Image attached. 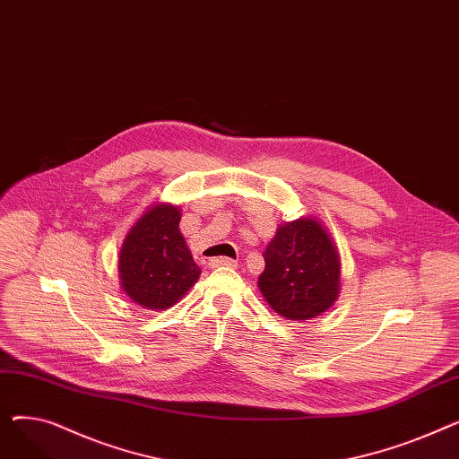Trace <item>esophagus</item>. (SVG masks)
Listing matches in <instances>:
<instances>
[{
    "mask_svg": "<svg viewBox=\"0 0 459 459\" xmlns=\"http://www.w3.org/2000/svg\"><path fill=\"white\" fill-rule=\"evenodd\" d=\"M210 268H234L236 266V260L234 258H229V256H215V258H210L208 262Z\"/></svg>",
    "mask_w": 459,
    "mask_h": 459,
    "instance_id": "obj_1",
    "label": "esophagus"
}]
</instances>
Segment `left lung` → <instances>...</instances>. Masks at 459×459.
<instances>
[{
  "label": "left lung",
  "instance_id": "1",
  "mask_svg": "<svg viewBox=\"0 0 459 459\" xmlns=\"http://www.w3.org/2000/svg\"><path fill=\"white\" fill-rule=\"evenodd\" d=\"M258 288L286 320L320 316L339 298L341 258L331 234L315 217L284 223L264 251Z\"/></svg>",
  "mask_w": 459,
  "mask_h": 459
}]
</instances>
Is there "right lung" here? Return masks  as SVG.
I'll return each instance as SVG.
<instances>
[{"label": "right lung", "mask_w": 459, "mask_h": 459, "mask_svg": "<svg viewBox=\"0 0 459 459\" xmlns=\"http://www.w3.org/2000/svg\"><path fill=\"white\" fill-rule=\"evenodd\" d=\"M178 223V206L156 204L139 217L120 247V286L144 308L175 305L201 275Z\"/></svg>", "instance_id": "right-lung-1"}]
</instances>
